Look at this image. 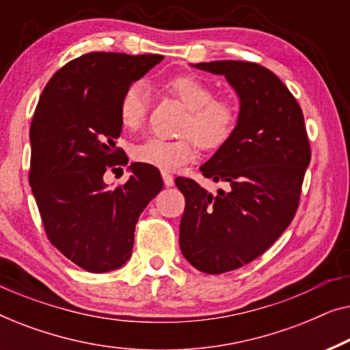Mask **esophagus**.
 <instances>
[{"instance_id":"esophagus-1","label":"esophagus","mask_w":350,"mask_h":350,"mask_svg":"<svg viewBox=\"0 0 350 350\" xmlns=\"http://www.w3.org/2000/svg\"><path fill=\"white\" fill-rule=\"evenodd\" d=\"M162 180H164L165 186H174V176L169 172H162Z\"/></svg>"}]
</instances>
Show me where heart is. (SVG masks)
I'll return each instance as SVG.
<instances>
[{
	"mask_svg": "<svg viewBox=\"0 0 350 350\" xmlns=\"http://www.w3.org/2000/svg\"><path fill=\"white\" fill-rule=\"evenodd\" d=\"M167 90L188 108L180 126V138H148L132 150V157L145 165L164 172H175L189 164L198 152L218 151L226 146L239 124L237 105L228 97H215L213 89L191 75L176 76ZM150 103V92L140 81L129 84L119 100V121L129 131L143 126Z\"/></svg>",
	"mask_w": 350,
	"mask_h": 350,
	"instance_id": "1",
	"label": "heart"
}]
</instances>
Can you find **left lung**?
<instances>
[{
  "label": "left lung",
  "instance_id": "8db88e82",
  "mask_svg": "<svg viewBox=\"0 0 350 350\" xmlns=\"http://www.w3.org/2000/svg\"><path fill=\"white\" fill-rule=\"evenodd\" d=\"M196 68L224 75L241 97L236 133L200 167L228 189L213 196L196 180H175L185 196L181 253L196 269L223 274L256 260L290 226L310 145L299 103L271 70L241 60Z\"/></svg>",
  "mask_w": 350,
  "mask_h": 350
}]
</instances>
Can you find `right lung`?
Masks as SVG:
<instances>
[{"label": "right lung", "instance_id": "right-lung-1", "mask_svg": "<svg viewBox=\"0 0 350 350\" xmlns=\"http://www.w3.org/2000/svg\"><path fill=\"white\" fill-rule=\"evenodd\" d=\"M162 55L89 52L70 60L42 90L30 124V181L49 242L89 272L121 267L132 255L138 217L164 186L156 167L132 164L126 183L103 175L127 165L116 146L119 100Z\"/></svg>", "mask_w": 350, "mask_h": 350}]
</instances>
